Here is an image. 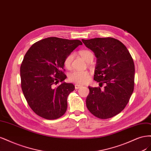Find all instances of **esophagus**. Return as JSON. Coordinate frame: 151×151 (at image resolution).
Wrapping results in <instances>:
<instances>
[{
    "label": "esophagus",
    "instance_id": "34e87169",
    "mask_svg": "<svg viewBox=\"0 0 151 151\" xmlns=\"http://www.w3.org/2000/svg\"><path fill=\"white\" fill-rule=\"evenodd\" d=\"M81 86H82V85H78V84H75V89H79L80 88H81Z\"/></svg>",
    "mask_w": 151,
    "mask_h": 151
}]
</instances>
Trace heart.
<instances>
[{"instance_id":"obj_1","label":"heart","mask_w":151,"mask_h":151,"mask_svg":"<svg viewBox=\"0 0 151 151\" xmlns=\"http://www.w3.org/2000/svg\"><path fill=\"white\" fill-rule=\"evenodd\" d=\"M79 55L87 61L90 62L93 60L94 54L93 52L89 50H82L79 51ZM73 58V55L70 54L68 55L64 60V66L68 70L71 68L72 60ZM90 78L89 73L87 71H79L75 70L71 72L68 75V79L70 81L76 83L78 84H83L88 81Z\"/></svg>"}]
</instances>
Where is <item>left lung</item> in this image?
I'll use <instances>...</instances> for the list:
<instances>
[{
	"label": "left lung",
	"instance_id": "left-lung-1",
	"mask_svg": "<svg viewBox=\"0 0 151 151\" xmlns=\"http://www.w3.org/2000/svg\"><path fill=\"white\" fill-rule=\"evenodd\" d=\"M97 58L94 80L105 84L100 87L88 86L86 107L101 119L113 117L127 105L134 88L135 66L127 48L113 37L82 40Z\"/></svg>",
	"mask_w": 151,
	"mask_h": 151
}]
</instances>
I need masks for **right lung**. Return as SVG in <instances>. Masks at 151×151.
Masks as SVG:
<instances>
[{"label":"right lung","instance_id":"right-lung-1","mask_svg":"<svg viewBox=\"0 0 151 151\" xmlns=\"http://www.w3.org/2000/svg\"><path fill=\"white\" fill-rule=\"evenodd\" d=\"M80 40L50 37L31 46L21 65V88L28 105L34 112L47 120L61 117L67 109V98L75 90L72 83L63 82L64 60ZM62 82L56 86L58 82Z\"/></svg>","mask_w":151,"mask_h":151}]
</instances>
